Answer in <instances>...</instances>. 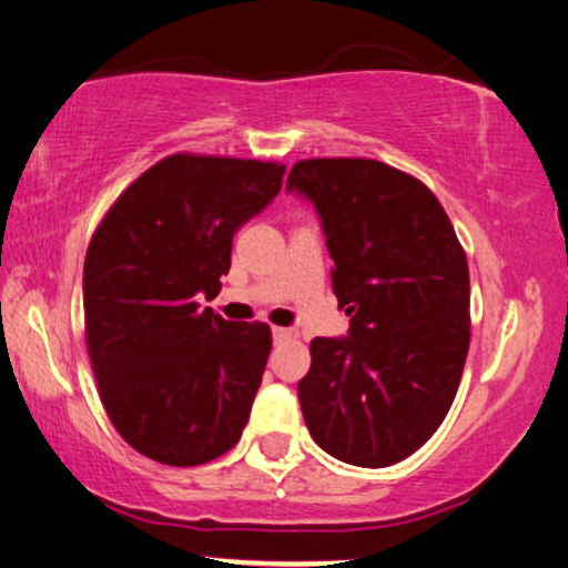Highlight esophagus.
Segmentation results:
<instances>
[{
  "instance_id": "1",
  "label": "esophagus",
  "mask_w": 568,
  "mask_h": 568,
  "mask_svg": "<svg viewBox=\"0 0 568 568\" xmlns=\"http://www.w3.org/2000/svg\"><path fill=\"white\" fill-rule=\"evenodd\" d=\"M291 337H293V329H285V326H275V329H273L275 342H283V339H291Z\"/></svg>"
}]
</instances>
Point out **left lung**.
I'll return each mask as SVG.
<instances>
[{"label": "left lung", "mask_w": 568, "mask_h": 568, "mask_svg": "<svg viewBox=\"0 0 568 568\" xmlns=\"http://www.w3.org/2000/svg\"><path fill=\"white\" fill-rule=\"evenodd\" d=\"M285 190L314 203L347 337L311 342L298 383L316 445L383 468L443 425L470 342L466 252L433 190L375 159H303Z\"/></svg>", "instance_id": "8db88e82"}]
</instances>
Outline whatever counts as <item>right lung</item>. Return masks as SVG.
<instances>
[{"label":"right lung","mask_w":568,"mask_h":568,"mask_svg":"<svg viewBox=\"0 0 568 568\" xmlns=\"http://www.w3.org/2000/svg\"><path fill=\"white\" fill-rule=\"evenodd\" d=\"M285 164L172 154L133 180L84 260V334L123 440L166 466L231 450L250 419L273 334L197 298L221 291L231 242L281 193Z\"/></svg>","instance_id":"obj_1"}]
</instances>
